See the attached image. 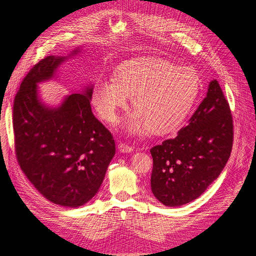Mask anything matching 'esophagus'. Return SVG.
Returning a JSON list of instances; mask_svg holds the SVG:
<instances>
[{
    "label": "esophagus",
    "instance_id": "obj_1",
    "mask_svg": "<svg viewBox=\"0 0 256 256\" xmlns=\"http://www.w3.org/2000/svg\"><path fill=\"white\" fill-rule=\"evenodd\" d=\"M118 150L120 152H134V147L132 146H129L126 143L120 142L118 143Z\"/></svg>",
    "mask_w": 256,
    "mask_h": 256
}]
</instances>
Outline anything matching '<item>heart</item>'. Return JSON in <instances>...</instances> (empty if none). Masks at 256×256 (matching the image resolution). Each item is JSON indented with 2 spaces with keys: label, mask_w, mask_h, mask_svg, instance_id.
<instances>
[{
  "label": "heart",
  "mask_w": 256,
  "mask_h": 256,
  "mask_svg": "<svg viewBox=\"0 0 256 256\" xmlns=\"http://www.w3.org/2000/svg\"><path fill=\"white\" fill-rule=\"evenodd\" d=\"M194 70L178 67L164 58H138L115 68L113 80H98L92 90V104L98 115L115 122L132 97L136 112L126 120L132 134H168L180 127L200 92Z\"/></svg>",
  "instance_id": "b5f03b06"
}]
</instances>
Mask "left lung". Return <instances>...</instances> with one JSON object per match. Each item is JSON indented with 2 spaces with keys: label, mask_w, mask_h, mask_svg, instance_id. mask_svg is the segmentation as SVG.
I'll return each instance as SVG.
<instances>
[{
  "label": "left lung",
  "mask_w": 256,
  "mask_h": 256,
  "mask_svg": "<svg viewBox=\"0 0 256 256\" xmlns=\"http://www.w3.org/2000/svg\"><path fill=\"white\" fill-rule=\"evenodd\" d=\"M233 118L216 80L174 138L154 146L152 192L166 206L177 207L198 198L218 178L233 146Z\"/></svg>",
  "instance_id": "left-lung-1"
}]
</instances>
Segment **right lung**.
<instances>
[{"label":"right lung","instance_id":"obj_1","mask_svg":"<svg viewBox=\"0 0 256 256\" xmlns=\"http://www.w3.org/2000/svg\"><path fill=\"white\" fill-rule=\"evenodd\" d=\"M78 52L38 62L14 102L18 164L46 198L66 207L82 206L96 196L115 154L111 132L92 112V86L67 96L56 108L38 97L37 83L53 78L58 67Z\"/></svg>","mask_w":256,"mask_h":256}]
</instances>
